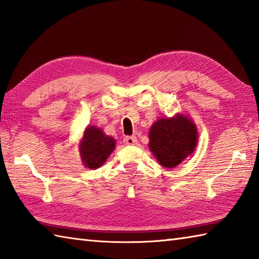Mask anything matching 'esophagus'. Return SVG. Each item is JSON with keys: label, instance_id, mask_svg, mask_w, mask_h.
<instances>
[{"label": "esophagus", "instance_id": "34e87169", "mask_svg": "<svg viewBox=\"0 0 259 259\" xmlns=\"http://www.w3.org/2000/svg\"><path fill=\"white\" fill-rule=\"evenodd\" d=\"M123 142L125 145L128 146H134L137 144V138L135 136H128V137H124L123 138Z\"/></svg>", "mask_w": 259, "mask_h": 259}]
</instances>
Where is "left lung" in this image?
<instances>
[{"label":"left lung","instance_id":"obj_1","mask_svg":"<svg viewBox=\"0 0 259 259\" xmlns=\"http://www.w3.org/2000/svg\"><path fill=\"white\" fill-rule=\"evenodd\" d=\"M198 142L196 124L185 114L162 118L151 125L149 149L164 168H175L192 155Z\"/></svg>","mask_w":259,"mask_h":259}]
</instances>
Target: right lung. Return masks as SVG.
Returning <instances> with one entry per match:
<instances>
[{
	"instance_id": "add662e5",
	"label": "right lung",
	"mask_w": 259,
	"mask_h": 259,
	"mask_svg": "<svg viewBox=\"0 0 259 259\" xmlns=\"http://www.w3.org/2000/svg\"><path fill=\"white\" fill-rule=\"evenodd\" d=\"M115 148V140L109 137L100 128L87 126L80 141L79 151L84 166L89 169H98L107 161Z\"/></svg>"
}]
</instances>
